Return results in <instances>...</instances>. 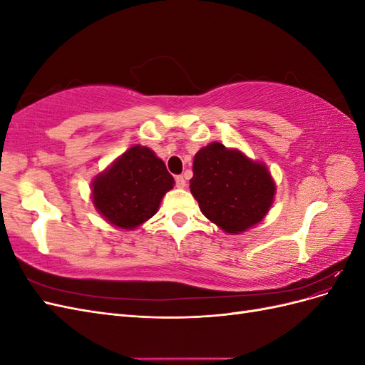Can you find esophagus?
Returning a JSON list of instances; mask_svg holds the SVG:
<instances>
[{
	"label": "esophagus",
	"instance_id": "34e87169",
	"mask_svg": "<svg viewBox=\"0 0 365 365\" xmlns=\"http://www.w3.org/2000/svg\"><path fill=\"white\" fill-rule=\"evenodd\" d=\"M175 184H176V187H180V189H182V187H185L184 176H182V175H176V176H175Z\"/></svg>",
	"mask_w": 365,
	"mask_h": 365
}]
</instances>
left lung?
I'll return each instance as SVG.
<instances>
[{"label": "left lung", "instance_id": "1", "mask_svg": "<svg viewBox=\"0 0 365 365\" xmlns=\"http://www.w3.org/2000/svg\"><path fill=\"white\" fill-rule=\"evenodd\" d=\"M190 192L205 217L237 235L268 213L275 185L263 164L212 143L195 155Z\"/></svg>", "mask_w": 365, "mask_h": 365}]
</instances>
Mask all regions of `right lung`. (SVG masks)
Returning <instances> with one entry per match:
<instances>
[{"instance_id":"add662e5","label":"right lung","mask_w":365,"mask_h":365,"mask_svg":"<svg viewBox=\"0 0 365 365\" xmlns=\"http://www.w3.org/2000/svg\"><path fill=\"white\" fill-rule=\"evenodd\" d=\"M173 187L165 164L150 149L132 146L93 182V201L108 222L130 230L157 213Z\"/></svg>"}]
</instances>
